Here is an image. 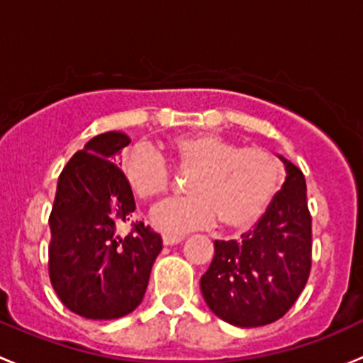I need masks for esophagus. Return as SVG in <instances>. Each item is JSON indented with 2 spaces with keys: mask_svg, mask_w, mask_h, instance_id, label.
<instances>
[{
  "mask_svg": "<svg viewBox=\"0 0 363 363\" xmlns=\"http://www.w3.org/2000/svg\"><path fill=\"white\" fill-rule=\"evenodd\" d=\"M183 241V236H173V234H164L162 236V242L166 246H171V245H178V242Z\"/></svg>",
  "mask_w": 363,
  "mask_h": 363,
  "instance_id": "34e87169",
  "label": "esophagus"
}]
</instances>
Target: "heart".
I'll return each mask as SVG.
<instances>
[{"mask_svg":"<svg viewBox=\"0 0 363 363\" xmlns=\"http://www.w3.org/2000/svg\"><path fill=\"white\" fill-rule=\"evenodd\" d=\"M169 159L183 174L190 197L169 201L154 211L159 229L169 233L204 229L218 222L223 230L252 227L272 203L283 169L271 152L241 147L215 133L177 136L167 143ZM124 178L140 201H154L171 189V171L152 148L134 147L122 160Z\"/></svg>","mask_w":363,"mask_h":363,"instance_id":"b5f03b06","label":"heart"}]
</instances>
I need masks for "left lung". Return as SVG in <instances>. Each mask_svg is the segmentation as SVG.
Returning <instances> with one entry per match:
<instances>
[{
  "mask_svg": "<svg viewBox=\"0 0 363 363\" xmlns=\"http://www.w3.org/2000/svg\"><path fill=\"white\" fill-rule=\"evenodd\" d=\"M286 180L262 218L241 239L215 241L201 278L204 301L218 318L262 327L286 315L311 272V213L302 171L285 160Z\"/></svg>",
  "mask_w": 363,
  "mask_h": 363,
  "instance_id": "left-lung-1",
  "label": "left lung"
}]
</instances>
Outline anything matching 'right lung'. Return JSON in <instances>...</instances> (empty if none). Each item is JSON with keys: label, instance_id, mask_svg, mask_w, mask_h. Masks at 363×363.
Returning a JSON list of instances; mask_svg holds the SVG:
<instances>
[{"label": "right lung", "instance_id": "right-lung-1", "mask_svg": "<svg viewBox=\"0 0 363 363\" xmlns=\"http://www.w3.org/2000/svg\"><path fill=\"white\" fill-rule=\"evenodd\" d=\"M129 141L122 133H104L71 157L48 218V278L62 304L89 320L134 311L162 250V238L143 222H133L125 238L117 234L136 209L115 164Z\"/></svg>", "mask_w": 363, "mask_h": 363}]
</instances>
